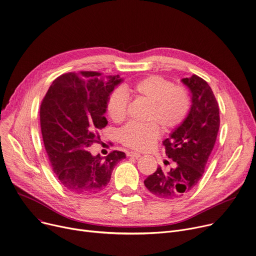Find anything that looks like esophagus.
Listing matches in <instances>:
<instances>
[{
  "instance_id": "esophagus-1",
  "label": "esophagus",
  "mask_w": 256,
  "mask_h": 256,
  "mask_svg": "<svg viewBox=\"0 0 256 256\" xmlns=\"http://www.w3.org/2000/svg\"><path fill=\"white\" fill-rule=\"evenodd\" d=\"M127 156H131V158H138L141 156L140 154H137V152H127Z\"/></svg>"
}]
</instances>
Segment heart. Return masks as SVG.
<instances>
[{
  "mask_svg": "<svg viewBox=\"0 0 256 256\" xmlns=\"http://www.w3.org/2000/svg\"><path fill=\"white\" fill-rule=\"evenodd\" d=\"M136 98L150 102L146 112V123H129L118 133L120 142L131 150L144 152L150 148L164 132H171L186 120L190 96L182 85L173 83L158 75H150L126 88ZM129 100L120 88L112 90L106 102V112L114 123H122L127 117Z\"/></svg>",
  "mask_w": 256,
  "mask_h": 256,
  "instance_id": "1",
  "label": "heart"
}]
</instances>
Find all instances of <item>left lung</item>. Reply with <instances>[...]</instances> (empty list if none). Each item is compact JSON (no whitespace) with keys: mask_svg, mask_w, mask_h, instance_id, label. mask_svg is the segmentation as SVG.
Listing matches in <instances>:
<instances>
[{"mask_svg":"<svg viewBox=\"0 0 256 256\" xmlns=\"http://www.w3.org/2000/svg\"><path fill=\"white\" fill-rule=\"evenodd\" d=\"M182 82L190 90L192 106L183 124L162 142L174 166L168 171L158 166L144 180L146 187L162 200L182 197L200 182L220 127L218 104L208 83L197 75Z\"/></svg>","mask_w":256,"mask_h":256,"instance_id":"left-lung-1","label":"left lung"}]
</instances>
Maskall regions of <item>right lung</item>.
<instances>
[{"instance_id": "add662e5", "label": "right lung", "mask_w": 256, "mask_h": 256, "mask_svg": "<svg viewBox=\"0 0 256 256\" xmlns=\"http://www.w3.org/2000/svg\"><path fill=\"white\" fill-rule=\"evenodd\" d=\"M119 75L104 78L96 71L69 72L56 77L40 108L44 148L54 174L69 192L96 194L108 185L115 166L126 158L112 150L104 158L92 156L88 146L98 142L104 114Z\"/></svg>"}]
</instances>
